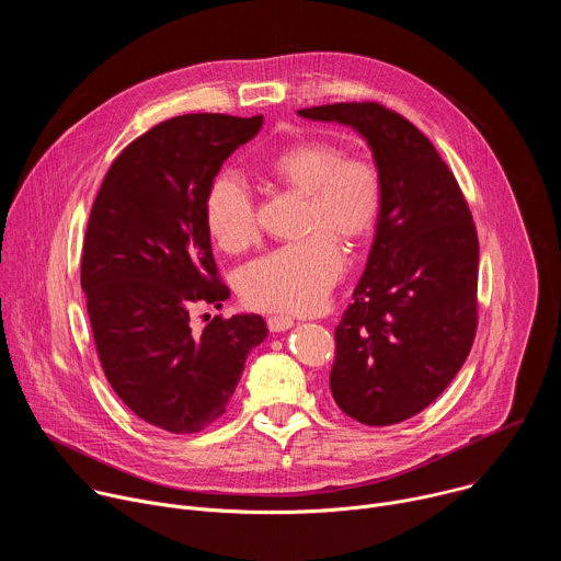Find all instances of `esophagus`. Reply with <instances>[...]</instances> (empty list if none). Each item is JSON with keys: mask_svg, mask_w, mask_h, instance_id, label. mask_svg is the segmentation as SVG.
Wrapping results in <instances>:
<instances>
[{"mask_svg": "<svg viewBox=\"0 0 561 561\" xmlns=\"http://www.w3.org/2000/svg\"><path fill=\"white\" fill-rule=\"evenodd\" d=\"M266 324L273 333H282V331H288L295 324V319L288 317V314H273V317L266 319Z\"/></svg>", "mask_w": 561, "mask_h": 561, "instance_id": "34e87169", "label": "esophagus"}]
</instances>
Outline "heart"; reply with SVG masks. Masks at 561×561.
Returning <instances> with one entry per match:
<instances>
[{"label": "heart", "mask_w": 561, "mask_h": 561, "mask_svg": "<svg viewBox=\"0 0 561 561\" xmlns=\"http://www.w3.org/2000/svg\"><path fill=\"white\" fill-rule=\"evenodd\" d=\"M268 175L304 193V230L310 234L249 262L239 273V293L253 308L310 312L327 301L344 273L335 234L353 244L373 232L383 202L381 173L366 157L310 139L279 150L268 162ZM204 217L226 251H244L257 239L253 193L234 173L213 180Z\"/></svg>", "instance_id": "b5f03b06"}]
</instances>
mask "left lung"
Listing matches in <instances>:
<instances>
[{"label":"left lung","mask_w":561,"mask_h":561,"mask_svg":"<svg viewBox=\"0 0 561 561\" xmlns=\"http://www.w3.org/2000/svg\"><path fill=\"white\" fill-rule=\"evenodd\" d=\"M297 113L359 130L381 173L375 242L335 329L331 392L366 426L399 424L435 402L474 342L472 215L442 154L407 117L377 102Z\"/></svg>","instance_id":"8db88e82"}]
</instances>
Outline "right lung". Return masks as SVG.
<instances>
[{"instance_id": "obj_1", "label": "right lung", "mask_w": 561, "mask_h": 561, "mask_svg": "<svg viewBox=\"0 0 561 561\" xmlns=\"http://www.w3.org/2000/svg\"><path fill=\"white\" fill-rule=\"evenodd\" d=\"M264 117L193 113L133 139L91 208L82 288L102 370L144 422L199 433L217 422L247 355L268 329L260 314H215L191 331V308L228 299L210 251L206 193Z\"/></svg>"}]
</instances>
